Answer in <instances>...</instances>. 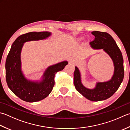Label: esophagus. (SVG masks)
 <instances>
[{
  "label": "esophagus",
  "mask_w": 130,
  "mask_h": 130,
  "mask_svg": "<svg viewBox=\"0 0 130 130\" xmlns=\"http://www.w3.org/2000/svg\"><path fill=\"white\" fill-rule=\"evenodd\" d=\"M70 62L71 63H74V62H75V60H74V59H71V60H70Z\"/></svg>",
  "instance_id": "obj_1"
}]
</instances>
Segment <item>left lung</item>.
<instances>
[{"label": "left lung", "mask_w": 130, "mask_h": 130, "mask_svg": "<svg viewBox=\"0 0 130 130\" xmlns=\"http://www.w3.org/2000/svg\"><path fill=\"white\" fill-rule=\"evenodd\" d=\"M92 34L95 38L90 42L91 47L93 49H103L110 56L114 63V74L110 80L97 83L96 87L90 90L83 86L79 70L75 67L74 73V85L76 90L84 97L89 100L98 101L111 97L119 87L124 78L123 59L120 49L110 34L99 31H92Z\"/></svg>", "instance_id": "8db88e82"}]
</instances>
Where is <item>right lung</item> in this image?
Masks as SVG:
<instances>
[{
  "label": "right lung",
  "mask_w": 130,
  "mask_h": 130,
  "mask_svg": "<svg viewBox=\"0 0 130 130\" xmlns=\"http://www.w3.org/2000/svg\"><path fill=\"white\" fill-rule=\"evenodd\" d=\"M48 31L30 32L18 37L13 43L6 62V77L8 86L14 95L26 102H36L44 99L51 92L55 85V75L68 65L62 61L48 67L40 82L27 80L21 70L20 55L24 43L44 39L51 35Z\"/></svg>",
  "instance_id": "right-lung-1"
}]
</instances>
